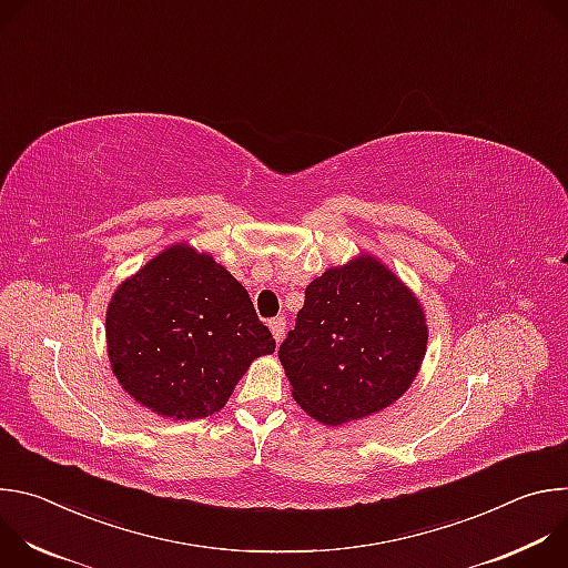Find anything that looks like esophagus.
Wrapping results in <instances>:
<instances>
[{
	"instance_id": "obj_1",
	"label": "esophagus",
	"mask_w": 568,
	"mask_h": 568,
	"mask_svg": "<svg viewBox=\"0 0 568 568\" xmlns=\"http://www.w3.org/2000/svg\"><path fill=\"white\" fill-rule=\"evenodd\" d=\"M270 331H272L276 342H283V337H285V318L283 316L270 318Z\"/></svg>"
}]
</instances>
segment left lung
<instances>
[{
    "mask_svg": "<svg viewBox=\"0 0 568 568\" xmlns=\"http://www.w3.org/2000/svg\"><path fill=\"white\" fill-rule=\"evenodd\" d=\"M418 296L362 254L305 287L278 359L298 407L323 425L373 416L412 386L427 353Z\"/></svg>",
    "mask_w": 568,
    "mask_h": 568,
    "instance_id": "left-lung-1",
    "label": "left lung"
}]
</instances>
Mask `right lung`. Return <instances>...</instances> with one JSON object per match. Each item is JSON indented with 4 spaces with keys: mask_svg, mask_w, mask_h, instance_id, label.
I'll list each match as a JSON object with an SVG mask.
<instances>
[{
    "mask_svg": "<svg viewBox=\"0 0 568 568\" xmlns=\"http://www.w3.org/2000/svg\"><path fill=\"white\" fill-rule=\"evenodd\" d=\"M105 335L119 384L173 420L220 412L250 364L276 348L247 290L186 242L116 287Z\"/></svg>",
    "mask_w": 568,
    "mask_h": 568,
    "instance_id": "add662e5",
    "label": "right lung"
}]
</instances>
